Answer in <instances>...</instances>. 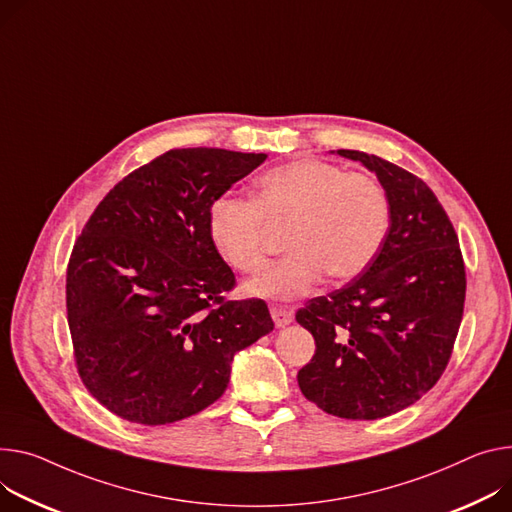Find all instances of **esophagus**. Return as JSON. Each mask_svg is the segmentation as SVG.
Wrapping results in <instances>:
<instances>
[{
    "mask_svg": "<svg viewBox=\"0 0 512 512\" xmlns=\"http://www.w3.org/2000/svg\"><path fill=\"white\" fill-rule=\"evenodd\" d=\"M271 318L277 324V327H288V324L294 320V310L282 308V306H271Z\"/></svg>",
    "mask_w": 512,
    "mask_h": 512,
    "instance_id": "1",
    "label": "esophagus"
}]
</instances>
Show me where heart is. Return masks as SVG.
<instances>
[{
    "mask_svg": "<svg viewBox=\"0 0 512 512\" xmlns=\"http://www.w3.org/2000/svg\"><path fill=\"white\" fill-rule=\"evenodd\" d=\"M261 220L292 222L290 253L259 273L247 292L269 300L308 294L324 275L351 280L380 253L390 200L376 177L345 173L318 159H298L257 179L253 202L222 194L208 210V235L220 257L239 271L263 267Z\"/></svg>",
    "mask_w": 512,
    "mask_h": 512,
    "instance_id": "b5f03b06",
    "label": "heart"
}]
</instances>
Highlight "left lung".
Returning <instances> with one entry per match:
<instances>
[{"label":"left lung","mask_w":512,"mask_h":512,"mask_svg":"<svg viewBox=\"0 0 512 512\" xmlns=\"http://www.w3.org/2000/svg\"><path fill=\"white\" fill-rule=\"evenodd\" d=\"M337 155L376 173L390 200V228L357 277L296 312L316 343L298 386L324 412L376 421L441 378L461 324L466 267L453 224L423 179L376 155Z\"/></svg>","instance_id":"left-lung-1"}]
</instances>
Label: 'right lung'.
I'll use <instances>...</instances> for the list:
<instances>
[{
    "label": "right lung",
    "instance_id": "add662e5",
    "mask_svg": "<svg viewBox=\"0 0 512 512\" xmlns=\"http://www.w3.org/2000/svg\"><path fill=\"white\" fill-rule=\"evenodd\" d=\"M265 153L175 149L132 171L91 214L67 267L77 371L100 404L149 427L216 402L241 349L273 331L267 304L224 300L235 273L210 204Z\"/></svg>",
    "mask_w": 512,
    "mask_h": 512
}]
</instances>
